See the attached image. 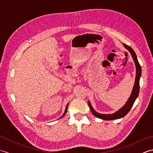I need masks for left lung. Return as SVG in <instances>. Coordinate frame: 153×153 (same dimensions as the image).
Masks as SVG:
<instances>
[{
	"instance_id": "left-lung-1",
	"label": "left lung",
	"mask_w": 153,
	"mask_h": 153,
	"mask_svg": "<svg viewBox=\"0 0 153 153\" xmlns=\"http://www.w3.org/2000/svg\"><path fill=\"white\" fill-rule=\"evenodd\" d=\"M123 46L126 48H127L129 53H131V56L133 59L134 60V62L135 64V68H136V77H135V84L134 86V88L132 90V93L131 94L130 97L128 99V101L126 103V105L123 106L122 108H120L118 111L116 112L115 113L112 114H102L97 113L95 110L93 109L91 103L89 101H88V105L89 106V108L91 109V111L93 114L97 118H99L100 119L105 120H116L123 118L127 114H128L129 110H131V107L134 105L135 99L137 98L139 93V79H140V77L141 76V68L140 64H139L137 56H136V54L134 52V51L128 45L126 44H123Z\"/></svg>"
}]
</instances>
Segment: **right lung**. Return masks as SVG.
<instances>
[{
	"instance_id": "obj_1",
	"label": "right lung",
	"mask_w": 153,
	"mask_h": 153,
	"mask_svg": "<svg viewBox=\"0 0 153 153\" xmlns=\"http://www.w3.org/2000/svg\"><path fill=\"white\" fill-rule=\"evenodd\" d=\"M68 105H66V110H65V112H64V114L62 115V117H63L65 114H66V112H67V109H68ZM62 117H60V118H62Z\"/></svg>"
}]
</instances>
